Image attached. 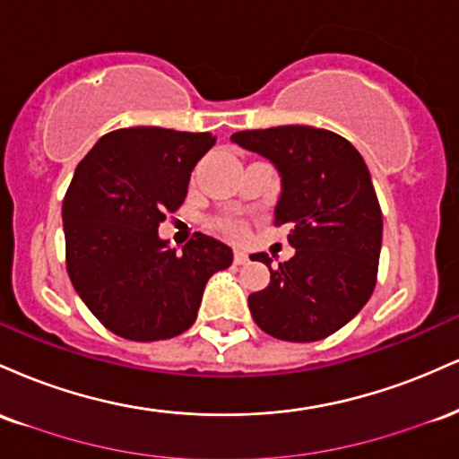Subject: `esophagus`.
<instances>
[{
  "label": "esophagus",
  "mask_w": 459,
  "mask_h": 459,
  "mask_svg": "<svg viewBox=\"0 0 459 459\" xmlns=\"http://www.w3.org/2000/svg\"><path fill=\"white\" fill-rule=\"evenodd\" d=\"M235 263H237V265H246V263H247V252L241 250V247H237V250H235Z\"/></svg>",
  "instance_id": "34e87169"
}]
</instances>
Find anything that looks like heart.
<instances>
[{"mask_svg": "<svg viewBox=\"0 0 459 459\" xmlns=\"http://www.w3.org/2000/svg\"><path fill=\"white\" fill-rule=\"evenodd\" d=\"M218 226L222 230H226V233H233V235L241 233V230H244V229H241V224L235 222V220H220Z\"/></svg>", "mask_w": 459, "mask_h": 459, "instance_id": "obj_1", "label": "heart"}]
</instances>
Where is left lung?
Wrapping results in <instances>:
<instances>
[{"label":"left lung","instance_id":"1","mask_svg":"<svg viewBox=\"0 0 459 459\" xmlns=\"http://www.w3.org/2000/svg\"><path fill=\"white\" fill-rule=\"evenodd\" d=\"M241 149L259 152L281 175L273 224H287L296 255L270 267V284L247 298L252 319L267 334L310 343L334 334L371 298L382 247V212L362 155L328 129L239 131Z\"/></svg>","mask_w":459,"mask_h":459}]
</instances>
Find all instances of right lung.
I'll use <instances>...</instances> for the list:
<instances>
[{"mask_svg":"<svg viewBox=\"0 0 459 459\" xmlns=\"http://www.w3.org/2000/svg\"><path fill=\"white\" fill-rule=\"evenodd\" d=\"M212 134L129 127L105 134L79 161L62 203L66 270L108 330L161 341L196 321L204 284L233 263V250L196 233L183 252L157 229L187 196Z\"/></svg>","mask_w":459,"mask_h":459,"instance_id":"add662e5","label":"right lung"}]
</instances>
